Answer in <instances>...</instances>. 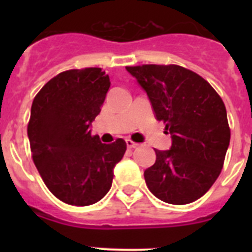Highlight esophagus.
Masks as SVG:
<instances>
[{
    "label": "esophagus",
    "instance_id": "obj_1",
    "mask_svg": "<svg viewBox=\"0 0 252 252\" xmlns=\"http://www.w3.org/2000/svg\"><path fill=\"white\" fill-rule=\"evenodd\" d=\"M126 145H127V149H136L137 146H139V144H136V142H133L132 140L127 139V140H126Z\"/></svg>",
    "mask_w": 252,
    "mask_h": 252
}]
</instances>
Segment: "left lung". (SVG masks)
<instances>
[{
	"label": "left lung",
	"mask_w": 252,
	"mask_h": 252,
	"mask_svg": "<svg viewBox=\"0 0 252 252\" xmlns=\"http://www.w3.org/2000/svg\"><path fill=\"white\" fill-rule=\"evenodd\" d=\"M126 70L171 135L170 149H155V164L144 171L146 186L166 203L197 201L221 173L230 145L223 101L201 75L183 66L148 64Z\"/></svg>",
	"instance_id": "obj_1"
}]
</instances>
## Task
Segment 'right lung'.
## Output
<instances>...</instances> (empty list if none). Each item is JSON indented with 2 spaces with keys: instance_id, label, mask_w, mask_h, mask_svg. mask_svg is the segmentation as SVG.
Segmentation results:
<instances>
[{
  "instance_id": "right-lung-1",
  "label": "right lung",
  "mask_w": 252,
  "mask_h": 252,
  "mask_svg": "<svg viewBox=\"0 0 252 252\" xmlns=\"http://www.w3.org/2000/svg\"><path fill=\"white\" fill-rule=\"evenodd\" d=\"M110 86L101 68L72 69L51 78L32 101L28 125L32 160L49 190L64 203L101 201L124 158V140L102 144L91 135Z\"/></svg>"
}]
</instances>
